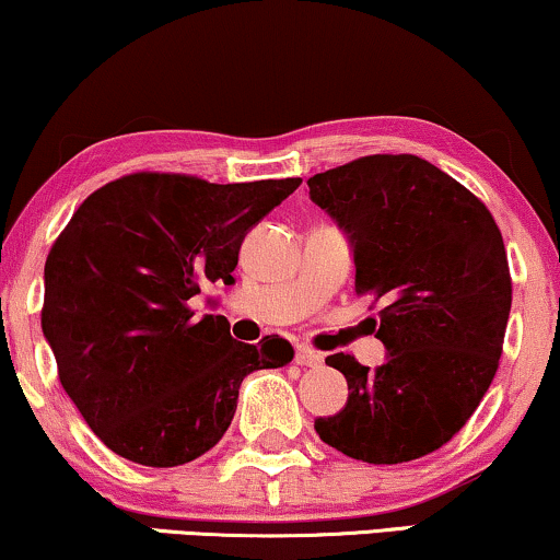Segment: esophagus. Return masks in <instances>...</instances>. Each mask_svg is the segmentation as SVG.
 Instances as JSON below:
<instances>
[{"label":"esophagus","mask_w":560,"mask_h":560,"mask_svg":"<svg viewBox=\"0 0 560 560\" xmlns=\"http://www.w3.org/2000/svg\"><path fill=\"white\" fill-rule=\"evenodd\" d=\"M320 362H324V357H320L318 351H313L308 347H298V351H295L298 366H318Z\"/></svg>","instance_id":"1"}]
</instances>
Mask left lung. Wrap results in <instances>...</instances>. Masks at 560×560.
Returning <instances> with one entry per match:
<instances>
[{"mask_svg": "<svg viewBox=\"0 0 560 560\" xmlns=\"http://www.w3.org/2000/svg\"><path fill=\"white\" fill-rule=\"evenodd\" d=\"M354 247L357 295L380 308L387 362L351 354L347 408L316 420L320 441L366 464L433 454L466 425L500 366L512 305L502 232L485 203L418 155H366L308 178ZM372 303V305H374Z\"/></svg>", "mask_w": 560, "mask_h": 560, "instance_id": "1", "label": "left lung"}]
</instances>
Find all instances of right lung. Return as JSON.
<instances>
[{
    "instance_id": "1",
    "label": "right lung",
    "mask_w": 560,
    "mask_h": 560,
    "mask_svg": "<svg viewBox=\"0 0 560 560\" xmlns=\"http://www.w3.org/2000/svg\"><path fill=\"white\" fill-rule=\"evenodd\" d=\"M301 178L209 183L129 173L73 211L45 259L43 334L58 380L98 441L142 466H180L217 446L249 372L293 362L278 334L234 341L190 298L232 285L244 234Z\"/></svg>"
}]
</instances>
